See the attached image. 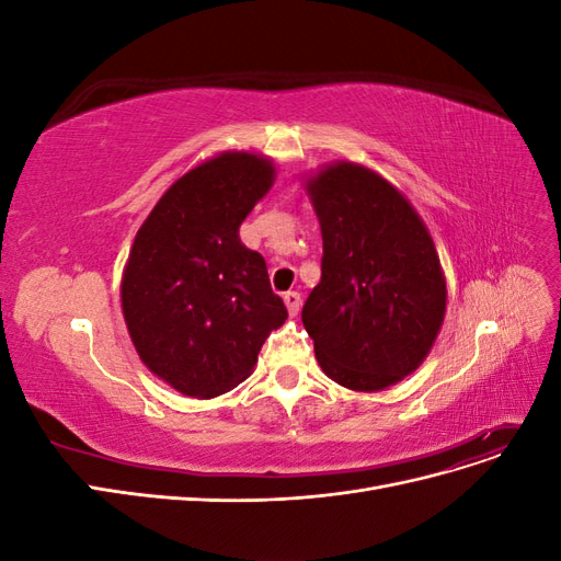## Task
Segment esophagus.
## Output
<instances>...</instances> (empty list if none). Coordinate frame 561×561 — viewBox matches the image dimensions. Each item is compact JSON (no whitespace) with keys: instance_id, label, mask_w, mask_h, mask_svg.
<instances>
[{"instance_id":"obj_1","label":"esophagus","mask_w":561,"mask_h":561,"mask_svg":"<svg viewBox=\"0 0 561 561\" xmlns=\"http://www.w3.org/2000/svg\"><path fill=\"white\" fill-rule=\"evenodd\" d=\"M283 301H285V307H287V313H290V316L299 313V309H301V295L299 293H295V290L285 293Z\"/></svg>"}]
</instances>
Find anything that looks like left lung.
Listing matches in <instances>:
<instances>
[{
  "mask_svg": "<svg viewBox=\"0 0 561 561\" xmlns=\"http://www.w3.org/2000/svg\"><path fill=\"white\" fill-rule=\"evenodd\" d=\"M309 194L322 260L301 320L316 358L346 388L393 386L423 363L445 318L431 233L396 186L363 165L325 168Z\"/></svg>",
  "mask_w": 561,
  "mask_h": 561,
  "instance_id": "1",
  "label": "left lung"
}]
</instances>
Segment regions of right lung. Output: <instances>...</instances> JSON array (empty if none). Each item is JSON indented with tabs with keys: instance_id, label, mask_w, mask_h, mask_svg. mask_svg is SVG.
Returning <instances> with one entry per match:
<instances>
[{
	"instance_id": "add662e5",
	"label": "right lung",
	"mask_w": 561,
	"mask_h": 561,
	"mask_svg": "<svg viewBox=\"0 0 561 561\" xmlns=\"http://www.w3.org/2000/svg\"><path fill=\"white\" fill-rule=\"evenodd\" d=\"M274 182L245 151L182 175L140 227L122 280L124 318L142 363L192 398L222 396L257 363L287 309L239 227Z\"/></svg>"
}]
</instances>
